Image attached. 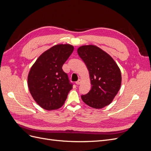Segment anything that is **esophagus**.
Masks as SVG:
<instances>
[{"label": "esophagus", "mask_w": 151, "mask_h": 151, "mask_svg": "<svg viewBox=\"0 0 151 151\" xmlns=\"http://www.w3.org/2000/svg\"><path fill=\"white\" fill-rule=\"evenodd\" d=\"M81 83V79H79L78 81H77L76 83V84H77V85H79Z\"/></svg>", "instance_id": "obj_1"}]
</instances>
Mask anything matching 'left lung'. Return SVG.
<instances>
[{
	"instance_id": "8db88e82",
	"label": "left lung",
	"mask_w": 151,
	"mask_h": 151,
	"mask_svg": "<svg viewBox=\"0 0 151 151\" xmlns=\"http://www.w3.org/2000/svg\"><path fill=\"white\" fill-rule=\"evenodd\" d=\"M77 53L88 68L91 84V89L81 96L82 99L95 109L108 106L122 84L119 67L108 53L95 45H83L77 49Z\"/></svg>"
}]
</instances>
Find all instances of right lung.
I'll list each match as a JSON object with an SVG mask.
<instances>
[{
  "label": "right lung",
  "instance_id": "obj_1",
  "mask_svg": "<svg viewBox=\"0 0 151 151\" xmlns=\"http://www.w3.org/2000/svg\"><path fill=\"white\" fill-rule=\"evenodd\" d=\"M74 47L58 44L44 52L31 67L28 76L29 92L36 103L47 110H54L65 103L72 85L62 66Z\"/></svg>",
  "mask_w": 151,
  "mask_h": 151
}]
</instances>
